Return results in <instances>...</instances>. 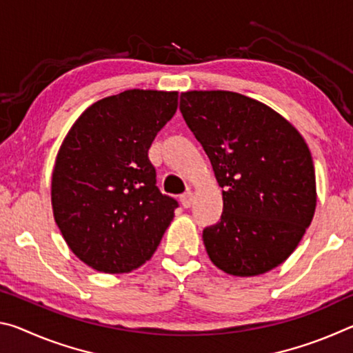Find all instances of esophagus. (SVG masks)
Segmentation results:
<instances>
[{
  "instance_id": "1",
  "label": "esophagus",
  "mask_w": 353,
  "mask_h": 353,
  "mask_svg": "<svg viewBox=\"0 0 353 353\" xmlns=\"http://www.w3.org/2000/svg\"><path fill=\"white\" fill-rule=\"evenodd\" d=\"M181 202H182V207L183 208H190L191 204H193V193H191V191H187V193H183L181 196Z\"/></svg>"
}]
</instances>
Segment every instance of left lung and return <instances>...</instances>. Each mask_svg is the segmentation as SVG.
Segmentation results:
<instances>
[{
    "mask_svg": "<svg viewBox=\"0 0 353 353\" xmlns=\"http://www.w3.org/2000/svg\"><path fill=\"white\" fill-rule=\"evenodd\" d=\"M182 117L210 159L223 214L202 232L207 254L232 276H259L294 252L316 208L312 154L301 134L244 94H181Z\"/></svg>",
    "mask_w": 353,
    "mask_h": 353,
    "instance_id": "8db88e82",
    "label": "left lung"
}]
</instances>
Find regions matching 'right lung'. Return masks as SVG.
<instances>
[{
	"label": "right lung",
	"instance_id": "add662e5",
	"mask_svg": "<svg viewBox=\"0 0 353 353\" xmlns=\"http://www.w3.org/2000/svg\"><path fill=\"white\" fill-rule=\"evenodd\" d=\"M177 110V92L126 90L77 118L52 171L54 219L77 259L121 274L149 260L179 202L157 187L148 157Z\"/></svg>",
	"mask_w": 353,
	"mask_h": 353
}]
</instances>
